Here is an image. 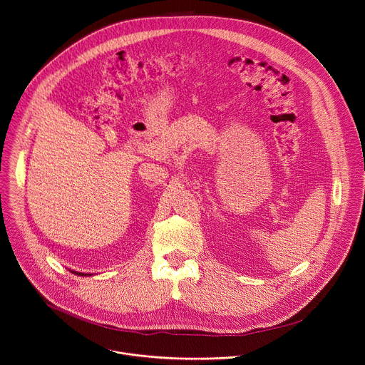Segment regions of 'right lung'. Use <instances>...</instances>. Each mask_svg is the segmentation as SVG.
I'll list each match as a JSON object with an SVG mask.
<instances>
[{"instance_id": "add662e5", "label": "right lung", "mask_w": 365, "mask_h": 365, "mask_svg": "<svg viewBox=\"0 0 365 365\" xmlns=\"http://www.w3.org/2000/svg\"><path fill=\"white\" fill-rule=\"evenodd\" d=\"M73 273H76V274H78V276H89V274H85V273H77V272H73Z\"/></svg>"}]
</instances>
